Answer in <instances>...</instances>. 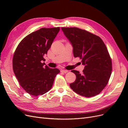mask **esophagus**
I'll return each instance as SVG.
<instances>
[{
	"instance_id": "1",
	"label": "esophagus",
	"mask_w": 128,
	"mask_h": 128,
	"mask_svg": "<svg viewBox=\"0 0 128 128\" xmlns=\"http://www.w3.org/2000/svg\"><path fill=\"white\" fill-rule=\"evenodd\" d=\"M61 72H63V73H67L68 72V71L67 70H64V69H62V70H61Z\"/></svg>"
}]
</instances>
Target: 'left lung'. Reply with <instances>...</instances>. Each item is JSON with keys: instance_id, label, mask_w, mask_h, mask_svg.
<instances>
[{"instance_id": "1", "label": "left lung", "mask_w": 128, "mask_h": 128, "mask_svg": "<svg viewBox=\"0 0 128 128\" xmlns=\"http://www.w3.org/2000/svg\"><path fill=\"white\" fill-rule=\"evenodd\" d=\"M73 48L74 57H80L84 66L83 74L72 70L76 75L70 87L76 94L91 97L100 94L109 80L112 60L106 46L99 36L76 27L61 28Z\"/></svg>"}]
</instances>
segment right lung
Wrapping results in <instances>:
<instances>
[{
  "label": "right lung",
  "instance_id": "right-lung-1",
  "mask_svg": "<svg viewBox=\"0 0 128 128\" xmlns=\"http://www.w3.org/2000/svg\"><path fill=\"white\" fill-rule=\"evenodd\" d=\"M59 31V27L42 28L31 33L21 40L14 52V74L22 88L31 95H42L51 90L60 72L42 63Z\"/></svg>",
  "mask_w": 128,
  "mask_h": 128
}]
</instances>
